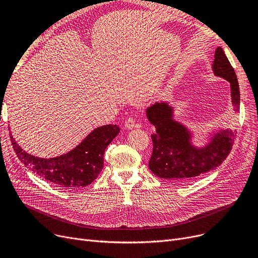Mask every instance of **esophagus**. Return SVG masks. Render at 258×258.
<instances>
[{
    "label": "esophagus",
    "instance_id": "34e87169",
    "mask_svg": "<svg viewBox=\"0 0 258 258\" xmlns=\"http://www.w3.org/2000/svg\"><path fill=\"white\" fill-rule=\"evenodd\" d=\"M124 126L126 130H133L134 127H140V123H136V120H135L133 117H128L125 122H124Z\"/></svg>",
    "mask_w": 258,
    "mask_h": 258
}]
</instances>
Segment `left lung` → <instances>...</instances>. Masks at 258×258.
Wrapping results in <instances>:
<instances>
[{
  "label": "left lung",
  "mask_w": 258,
  "mask_h": 258,
  "mask_svg": "<svg viewBox=\"0 0 258 258\" xmlns=\"http://www.w3.org/2000/svg\"><path fill=\"white\" fill-rule=\"evenodd\" d=\"M212 70L230 83L233 111L239 112L237 77L221 47L215 50ZM146 116L156 127L152 135L154 148L148 167L157 177L173 182L194 180L220 166L231 152L236 137V132L222 130L206 146L198 148L191 144L190 132L173 120V108L168 103L153 104L146 110Z\"/></svg>",
  "instance_id": "obj_1"
}]
</instances>
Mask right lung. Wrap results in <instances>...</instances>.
Wrapping results in <instances>:
<instances>
[{
    "label": "right lung",
    "mask_w": 258,
    "mask_h": 258,
    "mask_svg": "<svg viewBox=\"0 0 258 258\" xmlns=\"http://www.w3.org/2000/svg\"><path fill=\"white\" fill-rule=\"evenodd\" d=\"M116 124L95 128L74 150L59 157L37 158L22 150L11 136V144L21 162L33 172L60 188H78L91 184L103 168L106 146L119 134Z\"/></svg>",
    "instance_id": "add662e5"
}]
</instances>
